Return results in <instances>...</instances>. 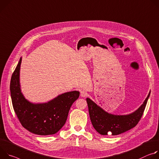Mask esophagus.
<instances>
[{"label": "esophagus", "mask_w": 159, "mask_h": 159, "mask_svg": "<svg viewBox=\"0 0 159 159\" xmlns=\"http://www.w3.org/2000/svg\"><path fill=\"white\" fill-rule=\"evenodd\" d=\"M87 95H88V93L85 91H84V90L81 91V96L82 97H86Z\"/></svg>", "instance_id": "34e87169"}]
</instances>
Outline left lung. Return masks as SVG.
<instances>
[{
  "label": "left lung",
  "instance_id": "obj_1",
  "mask_svg": "<svg viewBox=\"0 0 159 159\" xmlns=\"http://www.w3.org/2000/svg\"><path fill=\"white\" fill-rule=\"evenodd\" d=\"M150 92L143 104L134 112L125 115L109 113L89 98H86L89 115L95 129L102 135H118L134 128L142 117Z\"/></svg>",
  "mask_w": 159,
  "mask_h": 159
}]
</instances>
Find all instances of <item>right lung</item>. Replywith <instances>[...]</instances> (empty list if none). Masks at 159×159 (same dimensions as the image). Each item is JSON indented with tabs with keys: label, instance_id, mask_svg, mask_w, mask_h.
<instances>
[{
	"label": "right lung",
	"instance_id": "right-lung-1",
	"mask_svg": "<svg viewBox=\"0 0 159 159\" xmlns=\"http://www.w3.org/2000/svg\"><path fill=\"white\" fill-rule=\"evenodd\" d=\"M21 61L22 57L12 75L10 83L14 112L22 126L30 132L42 136L56 134L65 125L70 108L79 98L80 92H66L45 103L30 102L21 89Z\"/></svg>",
	"mask_w": 159,
	"mask_h": 159
}]
</instances>
